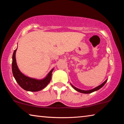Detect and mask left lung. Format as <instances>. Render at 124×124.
<instances>
[{
    "label": "left lung",
    "instance_id": "left-lung-1",
    "mask_svg": "<svg viewBox=\"0 0 124 124\" xmlns=\"http://www.w3.org/2000/svg\"><path fill=\"white\" fill-rule=\"evenodd\" d=\"M107 81V79L105 81L104 83H103L102 84H101L100 85L96 87H95V88H94V89H92V90H83L79 89H78V88H77V87H75V86H73L72 84H71V85H72V86L73 88H74V89L75 90H77V91H78V92H81V93H92V92H94V91H97V90H98L99 89H100L106 83Z\"/></svg>",
    "mask_w": 124,
    "mask_h": 124
}]
</instances>
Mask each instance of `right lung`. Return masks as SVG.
<instances>
[{"label": "right lung", "instance_id": "add662e5", "mask_svg": "<svg viewBox=\"0 0 124 124\" xmlns=\"http://www.w3.org/2000/svg\"><path fill=\"white\" fill-rule=\"evenodd\" d=\"M16 50L17 49L15 50L12 55V74L17 83L23 89L26 91L36 92L43 89L51 81L52 72L54 69L50 71L44 79L41 80H37L26 76L20 72L17 65L15 57Z\"/></svg>", "mask_w": 124, "mask_h": 124}]
</instances>
